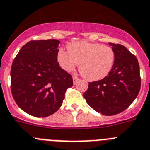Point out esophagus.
Segmentation results:
<instances>
[{"instance_id": "esophagus-1", "label": "esophagus", "mask_w": 150, "mask_h": 150, "mask_svg": "<svg viewBox=\"0 0 150 150\" xmlns=\"http://www.w3.org/2000/svg\"><path fill=\"white\" fill-rule=\"evenodd\" d=\"M79 80V78H78L77 76H73V83H74V84H76Z\"/></svg>"}]
</instances>
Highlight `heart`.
<instances>
[{"label": "heart", "mask_w": 150, "mask_h": 150, "mask_svg": "<svg viewBox=\"0 0 150 150\" xmlns=\"http://www.w3.org/2000/svg\"><path fill=\"white\" fill-rule=\"evenodd\" d=\"M68 52L59 50L58 62L65 71H71L79 63L83 77L88 81H98L108 76L115 63V52L109 46L86 41L71 42Z\"/></svg>", "instance_id": "1"}]
</instances>
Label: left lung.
Segmentation results:
<instances>
[{"label":"left lung","instance_id":"1","mask_svg":"<svg viewBox=\"0 0 150 150\" xmlns=\"http://www.w3.org/2000/svg\"><path fill=\"white\" fill-rule=\"evenodd\" d=\"M115 52V63L110 74L101 80L89 82L84 98L89 106L112 116L126 110L138 95L141 86L137 57L120 44L110 43Z\"/></svg>","mask_w":150,"mask_h":150}]
</instances>
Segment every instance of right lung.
Segmentation results:
<instances>
[{
    "label": "right lung",
    "mask_w": 150,
    "mask_h": 150,
    "mask_svg": "<svg viewBox=\"0 0 150 150\" xmlns=\"http://www.w3.org/2000/svg\"><path fill=\"white\" fill-rule=\"evenodd\" d=\"M57 40H32L19 51L12 63L11 89L23 111L37 117L52 115L61 107L72 76L57 62Z\"/></svg>",
    "instance_id": "1"
}]
</instances>
